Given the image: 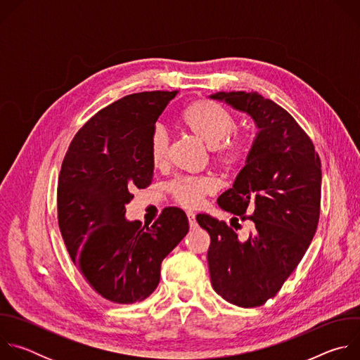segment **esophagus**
<instances>
[{
	"instance_id": "esophagus-1",
	"label": "esophagus",
	"mask_w": 360,
	"mask_h": 360,
	"mask_svg": "<svg viewBox=\"0 0 360 360\" xmlns=\"http://www.w3.org/2000/svg\"><path fill=\"white\" fill-rule=\"evenodd\" d=\"M186 217H188V221H189V225H191V228H195V226H196L195 212H192V211H188V212H186Z\"/></svg>"
}]
</instances>
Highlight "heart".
I'll return each instance as SVG.
<instances>
[{
  "label": "heart",
  "instance_id": "b5f03b06",
  "mask_svg": "<svg viewBox=\"0 0 360 360\" xmlns=\"http://www.w3.org/2000/svg\"><path fill=\"white\" fill-rule=\"evenodd\" d=\"M179 124L207 143L214 160L221 165H235L240 162L249 150V139L243 135H229L235 129L232 115L212 101H196L179 115ZM167 135L162 129H155L149 138V158L155 167H162L167 160ZM211 176H182L172 182L171 191L175 199L185 207H196L205 195L215 189Z\"/></svg>",
  "mask_w": 360,
  "mask_h": 360
}]
</instances>
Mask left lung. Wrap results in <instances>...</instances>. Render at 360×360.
Listing matches in <instances>:
<instances>
[{
	"instance_id": "obj_1",
	"label": "left lung",
	"mask_w": 360,
	"mask_h": 360,
	"mask_svg": "<svg viewBox=\"0 0 360 360\" xmlns=\"http://www.w3.org/2000/svg\"><path fill=\"white\" fill-rule=\"evenodd\" d=\"M211 99L252 118L256 129L245 167L219 207L250 214L253 231L239 239L235 229L207 214L196 217L211 236V283L240 307L266 303L282 288L309 248L318 228L322 171L312 141L289 112L258 92H215Z\"/></svg>"
}]
</instances>
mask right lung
Here are the masks:
<instances>
[{"mask_svg":"<svg viewBox=\"0 0 360 360\" xmlns=\"http://www.w3.org/2000/svg\"><path fill=\"white\" fill-rule=\"evenodd\" d=\"M179 91L127 95L96 112L74 136L58 178V225L86 283L114 303L157 289L161 264L189 231L186 214L165 208L148 226L125 218L135 188L152 182L149 138Z\"/></svg>","mask_w":360,"mask_h":360,"instance_id":"1","label":"right lung"}]
</instances>
